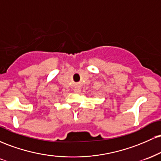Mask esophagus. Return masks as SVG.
Masks as SVG:
<instances>
[{"label":"esophagus","mask_w":161,"mask_h":161,"mask_svg":"<svg viewBox=\"0 0 161 161\" xmlns=\"http://www.w3.org/2000/svg\"><path fill=\"white\" fill-rule=\"evenodd\" d=\"M75 92H79V89H75Z\"/></svg>","instance_id":"esophagus-1"}]
</instances>
